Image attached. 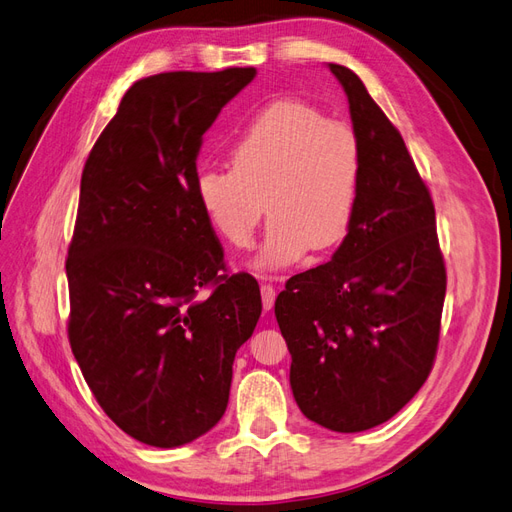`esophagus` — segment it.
<instances>
[{
    "label": "esophagus",
    "mask_w": 512,
    "mask_h": 512,
    "mask_svg": "<svg viewBox=\"0 0 512 512\" xmlns=\"http://www.w3.org/2000/svg\"><path fill=\"white\" fill-rule=\"evenodd\" d=\"M260 297H262V307L271 309L273 303H275V297H277V290L271 284H262L260 286Z\"/></svg>",
    "instance_id": "34e87169"
}]
</instances>
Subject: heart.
Segmentation results:
<instances>
[{
    "label": "heart",
    "mask_w": 512,
    "mask_h": 512,
    "mask_svg": "<svg viewBox=\"0 0 512 512\" xmlns=\"http://www.w3.org/2000/svg\"><path fill=\"white\" fill-rule=\"evenodd\" d=\"M230 164L200 170L196 196L237 247L254 241L267 200L258 267H286L309 247L331 250L346 239L363 183V147L348 123L312 104L275 102L230 147Z\"/></svg>",
    "instance_id": "b5f03b06"
}]
</instances>
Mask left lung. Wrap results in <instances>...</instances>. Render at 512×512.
<instances>
[{"label":"left lung","instance_id":"left-lung-1","mask_svg":"<svg viewBox=\"0 0 512 512\" xmlns=\"http://www.w3.org/2000/svg\"><path fill=\"white\" fill-rule=\"evenodd\" d=\"M342 83L363 147L352 228L324 265L292 275L275 318L301 412L354 433L389 421L425 384L436 361L446 294L436 209L404 138L350 68Z\"/></svg>","mask_w":512,"mask_h":512}]
</instances>
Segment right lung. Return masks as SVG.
I'll list each match as a JSON object with an SVG mask.
<instances>
[{
    "label": "right lung",
    "mask_w": 512,
    "mask_h": 512,
    "mask_svg": "<svg viewBox=\"0 0 512 512\" xmlns=\"http://www.w3.org/2000/svg\"><path fill=\"white\" fill-rule=\"evenodd\" d=\"M254 68L136 81L81 177L68 247V339L106 416L173 448L220 421L235 354L262 312L250 273H226L196 196V158ZM207 289V293H200Z\"/></svg>",
    "instance_id": "add662e5"
}]
</instances>
